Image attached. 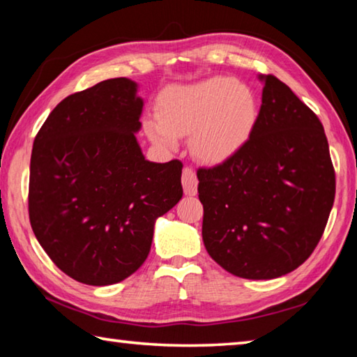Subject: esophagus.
<instances>
[{"label":"esophagus","instance_id":"1","mask_svg":"<svg viewBox=\"0 0 357 357\" xmlns=\"http://www.w3.org/2000/svg\"><path fill=\"white\" fill-rule=\"evenodd\" d=\"M183 187L185 195H197V187H198V179L195 172L192 168L185 167L183 170Z\"/></svg>","mask_w":357,"mask_h":357}]
</instances>
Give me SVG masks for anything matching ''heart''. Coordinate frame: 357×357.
I'll return each instance as SVG.
<instances>
[{
	"mask_svg": "<svg viewBox=\"0 0 357 357\" xmlns=\"http://www.w3.org/2000/svg\"><path fill=\"white\" fill-rule=\"evenodd\" d=\"M258 100L250 86L229 77L170 86L157 102V119L146 121L148 137L173 148L176 135L190 134V149L208 164L229 159L249 142L258 121Z\"/></svg>",
	"mask_w": 357,
	"mask_h": 357,
	"instance_id": "obj_1",
	"label": "heart"
}]
</instances>
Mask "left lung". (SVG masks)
<instances>
[{
  "label": "left lung",
  "instance_id": "obj_1",
  "mask_svg": "<svg viewBox=\"0 0 357 357\" xmlns=\"http://www.w3.org/2000/svg\"><path fill=\"white\" fill-rule=\"evenodd\" d=\"M261 107L236 154L200 168L203 243L229 274L277 279L315 250L335 197L321 121L285 83L259 75Z\"/></svg>",
  "mask_w": 357,
  "mask_h": 357
}]
</instances>
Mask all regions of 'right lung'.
Here are the masks:
<instances>
[{
  "label": "right lung",
  "instance_id": "add662e5",
  "mask_svg": "<svg viewBox=\"0 0 357 357\" xmlns=\"http://www.w3.org/2000/svg\"><path fill=\"white\" fill-rule=\"evenodd\" d=\"M143 99L119 77L70 94L34 138L28 209L42 249L86 285L128 279L148 258L157 217L181 198L183 164L144 159Z\"/></svg>",
  "mask_w": 357,
  "mask_h": 357
}]
</instances>
